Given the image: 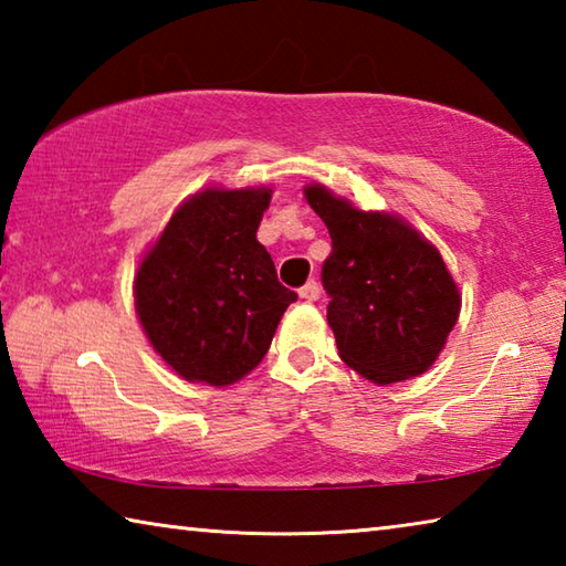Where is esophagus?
I'll return each mask as SVG.
<instances>
[{"mask_svg":"<svg viewBox=\"0 0 566 566\" xmlns=\"http://www.w3.org/2000/svg\"><path fill=\"white\" fill-rule=\"evenodd\" d=\"M300 296L304 302H317L319 300V284L317 282H306L302 290H300Z\"/></svg>","mask_w":566,"mask_h":566,"instance_id":"obj_1","label":"esophagus"}]
</instances>
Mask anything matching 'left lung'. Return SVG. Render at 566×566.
<instances>
[{"label":"left lung","instance_id":"8db88e82","mask_svg":"<svg viewBox=\"0 0 566 566\" xmlns=\"http://www.w3.org/2000/svg\"><path fill=\"white\" fill-rule=\"evenodd\" d=\"M304 197L332 237L322 282L342 361L379 387L424 375L462 310L439 249L399 214L364 212L324 185Z\"/></svg>","mask_w":566,"mask_h":566}]
</instances>
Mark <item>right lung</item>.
Wrapping results in <instances>:
<instances>
[{
    "label": "right lung",
    "instance_id": "1",
    "mask_svg": "<svg viewBox=\"0 0 566 566\" xmlns=\"http://www.w3.org/2000/svg\"><path fill=\"white\" fill-rule=\"evenodd\" d=\"M272 187H205L187 197L134 272V310L181 379L229 387L264 359L296 294L256 242Z\"/></svg>",
    "mask_w": 566,
    "mask_h": 566
}]
</instances>
